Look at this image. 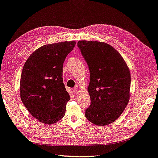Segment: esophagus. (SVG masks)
<instances>
[{
	"label": "esophagus",
	"mask_w": 158,
	"mask_h": 158,
	"mask_svg": "<svg viewBox=\"0 0 158 158\" xmlns=\"http://www.w3.org/2000/svg\"><path fill=\"white\" fill-rule=\"evenodd\" d=\"M73 91L74 93H75V94H78V92H79V89H78V88H73Z\"/></svg>",
	"instance_id": "esophagus-1"
}]
</instances>
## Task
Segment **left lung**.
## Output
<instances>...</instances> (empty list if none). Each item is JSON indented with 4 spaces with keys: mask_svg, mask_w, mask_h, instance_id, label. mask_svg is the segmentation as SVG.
Masks as SVG:
<instances>
[{
    "mask_svg": "<svg viewBox=\"0 0 158 158\" xmlns=\"http://www.w3.org/2000/svg\"><path fill=\"white\" fill-rule=\"evenodd\" d=\"M77 45L90 73L88 91L91 104L85 116L95 125H109L128 104L130 70L121 55L107 43L80 40Z\"/></svg>",
    "mask_w": 158,
    "mask_h": 158,
    "instance_id": "8db88e82",
    "label": "left lung"
}]
</instances>
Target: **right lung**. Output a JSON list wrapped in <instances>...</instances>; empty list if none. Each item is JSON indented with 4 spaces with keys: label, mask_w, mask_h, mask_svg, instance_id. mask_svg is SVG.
<instances>
[{
    "label": "right lung",
    "mask_w": 158,
    "mask_h": 158,
    "mask_svg": "<svg viewBox=\"0 0 158 158\" xmlns=\"http://www.w3.org/2000/svg\"><path fill=\"white\" fill-rule=\"evenodd\" d=\"M75 41L46 44L27 59L22 71L20 95L33 118L51 125L63 118L70 95L63 83V64Z\"/></svg>",
    "instance_id": "obj_1"
}]
</instances>
